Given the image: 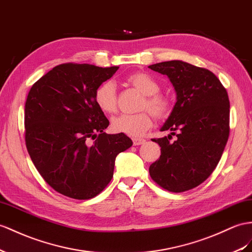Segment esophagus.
I'll list each match as a JSON object with an SVG mask.
<instances>
[{"mask_svg": "<svg viewBox=\"0 0 252 252\" xmlns=\"http://www.w3.org/2000/svg\"><path fill=\"white\" fill-rule=\"evenodd\" d=\"M145 139L144 138H133V145L134 146H139V145H143L145 143Z\"/></svg>", "mask_w": 252, "mask_h": 252, "instance_id": "34e87169", "label": "esophagus"}]
</instances>
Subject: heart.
<instances>
[{
	"label": "heart",
	"mask_w": 252,
	"mask_h": 252,
	"mask_svg": "<svg viewBox=\"0 0 252 252\" xmlns=\"http://www.w3.org/2000/svg\"><path fill=\"white\" fill-rule=\"evenodd\" d=\"M126 82L144 94L140 108L149 111L158 118H165L171 112V101L168 96L159 94V84L150 74L135 72L126 76ZM94 102L100 111L112 114L117 108L116 87L111 81L103 82L94 90ZM153 119L149 112L139 114H122L113 118L112 128L116 133L126 134L131 137H139L152 126Z\"/></svg>",
	"instance_id": "b5f03b06"
}]
</instances>
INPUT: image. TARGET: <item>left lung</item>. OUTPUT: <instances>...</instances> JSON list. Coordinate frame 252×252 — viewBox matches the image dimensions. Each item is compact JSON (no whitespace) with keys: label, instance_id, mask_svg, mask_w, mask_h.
Masks as SVG:
<instances>
[{"label":"left lung","instance_id":"obj_1","mask_svg":"<svg viewBox=\"0 0 252 252\" xmlns=\"http://www.w3.org/2000/svg\"><path fill=\"white\" fill-rule=\"evenodd\" d=\"M149 68L168 76L177 94L172 112L160 127L177 139L170 141V135L152 139L160 147V157L149 172L160 188L182 192L204 182L222 156L230 132L228 93L210 70L189 63L169 61Z\"/></svg>","mask_w":252,"mask_h":252}]
</instances>
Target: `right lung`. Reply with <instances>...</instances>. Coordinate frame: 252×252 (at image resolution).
<instances>
[{
	"label": "right lung",
	"mask_w": 252,
	"mask_h": 252,
	"mask_svg": "<svg viewBox=\"0 0 252 252\" xmlns=\"http://www.w3.org/2000/svg\"><path fill=\"white\" fill-rule=\"evenodd\" d=\"M118 68L62 63L30 90L25 144L44 181L63 196L95 197L112 180L116 157L133 145L125 134L104 132L109 121L94 98Z\"/></svg>",
	"instance_id": "add662e5"
}]
</instances>
